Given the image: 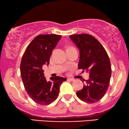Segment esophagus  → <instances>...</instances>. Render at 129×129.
Instances as JSON below:
<instances>
[{"label": "esophagus", "mask_w": 129, "mask_h": 129, "mask_svg": "<svg viewBox=\"0 0 129 129\" xmlns=\"http://www.w3.org/2000/svg\"><path fill=\"white\" fill-rule=\"evenodd\" d=\"M69 80H70L71 81H75V79H73V78H68Z\"/></svg>", "instance_id": "obj_1"}]
</instances>
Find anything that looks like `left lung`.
I'll use <instances>...</instances> for the list:
<instances>
[{
    "instance_id": "left-lung-1",
    "label": "left lung",
    "mask_w": 129,
    "mask_h": 129,
    "mask_svg": "<svg viewBox=\"0 0 129 129\" xmlns=\"http://www.w3.org/2000/svg\"><path fill=\"white\" fill-rule=\"evenodd\" d=\"M70 38L79 48L78 69L89 72V78L83 88L77 91L78 97L87 103L100 101L107 91L111 75L109 57L94 37L86 34L71 35Z\"/></svg>"
}]
</instances>
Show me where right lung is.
Wrapping results in <instances>:
<instances>
[{
    "label": "right lung",
    "instance_id": "add662e5",
    "mask_svg": "<svg viewBox=\"0 0 129 129\" xmlns=\"http://www.w3.org/2000/svg\"><path fill=\"white\" fill-rule=\"evenodd\" d=\"M61 36L39 35L28 45L20 66L23 83L28 94L35 103L48 105L58 97L60 86L67 79L60 76L51 77L47 81L43 66L49 64L50 56Z\"/></svg>",
    "mask_w": 129,
    "mask_h": 129
}]
</instances>
